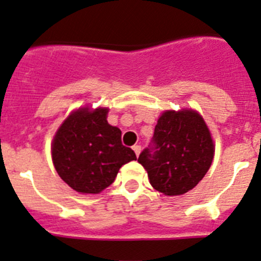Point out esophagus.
Instances as JSON below:
<instances>
[{"mask_svg": "<svg viewBox=\"0 0 261 261\" xmlns=\"http://www.w3.org/2000/svg\"><path fill=\"white\" fill-rule=\"evenodd\" d=\"M133 150H134V151H135L136 156H139L140 152H141V146H140V145H134Z\"/></svg>", "mask_w": 261, "mask_h": 261, "instance_id": "1", "label": "esophagus"}]
</instances>
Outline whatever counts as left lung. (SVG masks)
Returning <instances> with one entry per match:
<instances>
[{
	"instance_id": "8db88e82",
	"label": "left lung",
	"mask_w": 261,
	"mask_h": 261,
	"mask_svg": "<svg viewBox=\"0 0 261 261\" xmlns=\"http://www.w3.org/2000/svg\"><path fill=\"white\" fill-rule=\"evenodd\" d=\"M214 150L209 128L196 111L169 110L159 117L151 145L138 161L155 190L169 196L182 195L205 176Z\"/></svg>"
}]
</instances>
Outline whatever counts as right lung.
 Wrapping results in <instances>:
<instances>
[{
	"label": "right lung",
	"instance_id": "obj_1",
	"mask_svg": "<svg viewBox=\"0 0 261 261\" xmlns=\"http://www.w3.org/2000/svg\"><path fill=\"white\" fill-rule=\"evenodd\" d=\"M109 109L73 111L52 141L55 169L62 180L81 194H98L114 182L120 167L136 160L121 142V130L108 122Z\"/></svg>",
	"mask_w": 261,
	"mask_h": 261
}]
</instances>
